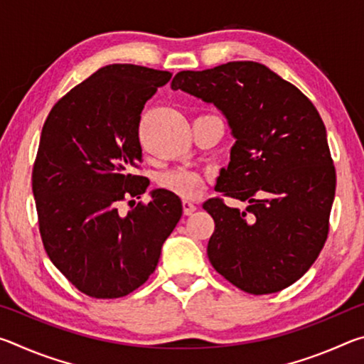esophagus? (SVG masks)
<instances>
[{
    "mask_svg": "<svg viewBox=\"0 0 364 364\" xmlns=\"http://www.w3.org/2000/svg\"><path fill=\"white\" fill-rule=\"evenodd\" d=\"M196 208L197 207H196L194 202H191L188 199L183 200V212H184V215H193L196 212Z\"/></svg>",
    "mask_w": 364,
    "mask_h": 364,
    "instance_id": "1",
    "label": "esophagus"
}]
</instances>
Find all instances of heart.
I'll return each instance as SVG.
<instances>
[{
	"instance_id": "heart-1",
	"label": "heart",
	"mask_w": 364,
	"mask_h": 364,
	"mask_svg": "<svg viewBox=\"0 0 364 364\" xmlns=\"http://www.w3.org/2000/svg\"><path fill=\"white\" fill-rule=\"evenodd\" d=\"M159 186L170 191L180 197H186V199H191V197H196L197 194L204 189L205 184V176L200 171H197L194 168H188V167H176L164 171L162 175L159 176Z\"/></svg>"
}]
</instances>
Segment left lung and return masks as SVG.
Wrapping results in <instances>:
<instances>
[{
  "label": "left lung",
  "mask_w": 364,
  "mask_h": 364,
  "mask_svg": "<svg viewBox=\"0 0 364 364\" xmlns=\"http://www.w3.org/2000/svg\"><path fill=\"white\" fill-rule=\"evenodd\" d=\"M171 90L215 104L236 138L215 191L249 205L231 208L221 197L202 204L215 221L207 245L212 267L254 295L294 284L324 247L336 194L334 160L316 107L297 86L252 60L183 70Z\"/></svg>",
  "instance_id": "8db88e82"
}]
</instances>
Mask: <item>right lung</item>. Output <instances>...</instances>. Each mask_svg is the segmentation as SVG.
<instances>
[{
  "mask_svg": "<svg viewBox=\"0 0 364 364\" xmlns=\"http://www.w3.org/2000/svg\"><path fill=\"white\" fill-rule=\"evenodd\" d=\"M170 78L143 65H106L60 97L43 125L32 171L41 241L88 297L119 299L143 286L183 215L180 197L165 189L119 210L149 186L134 173L141 112Z\"/></svg>",
  "mask_w": 364,
  "mask_h": 364,
  "instance_id": "add662e5",
  "label": "right lung"
}]
</instances>
